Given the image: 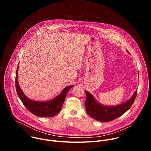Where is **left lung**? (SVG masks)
<instances>
[{"mask_svg": "<svg viewBox=\"0 0 151 151\" xmlns=\"http://www.w3.org/2000/svg\"><path fill=\"white\" fill-rule=\"evenodd\" d=\"M127 52H128V51ZM137 91V90L125 102L115 106H107L100 103L92 94L85 91L87 95L85 101L86 111L91 117L97 121L100 122L111 121L123 115L130 108L134 101Z\"/></svg>", "mask_w": 151, "mask_h": 151, "instance_id": "obj_1", "label": "left lung"}]
</instances>
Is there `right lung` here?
<instances>
[{
    "label": "right lung",
    "mask_w": 151,
    "mask_h": 151,
    "mask_svg": "<svg viewBox=\"0 0 151 151\" xmlns=\"http://www.w3.org/2000/svg\"><path fill=\"white\" fill-rule=\"evenodd\" d=\"M18 66L16 71L15 87L17 94L24 106L33 114L40 117H52L57 115L61 110L68 91L74 86L70 85L64 88L62 91L54 99L48 101H36L28 98L21 89L18 81Z\"/></svg>",
    "instance_id": "right-lung-1"
}]
</instances>
